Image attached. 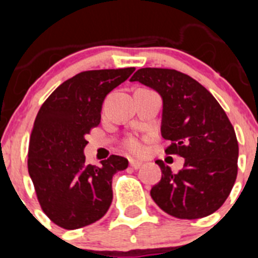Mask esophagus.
Wrapping results in <instances>:
<instances>
[{"mask_svg": "<svg viewBox=\"0 0 258 258\" xmlns=\"http://www.w3.org/2000/svg\"><path fill=\"white\" fill-rule=\"evenodd\" d=\"M129 164H131V166L133 168V169H140L141 166H142V163L137 160H131L129 161Z\"/></svg>", "mask_w": 258, "mask_h": 258, "instance_id": "34e87169", "label": "esophagus"}]
</instances>
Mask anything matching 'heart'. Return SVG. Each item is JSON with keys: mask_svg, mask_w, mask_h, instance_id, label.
I'll return each instance as SVG.
<instances>
[{"mask_svg": "<svg viewBox=\"0 0 258 258\" xmlns=\"http://www.w3.org/2000/svg\"><path fill=\"white\" fill-rule=\"evenodd\" d=\"M124 147L133 155H141L143 152L142 142L136 137H129L127 140H125Z\"/></svg>", "mask_w": 258, "mask_h": 258, "instance_id": "1", "label": "heart"}]
</instances>
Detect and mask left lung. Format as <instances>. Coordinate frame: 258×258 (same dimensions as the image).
<instances>
[{"instance_id":"1","label":"left lung","mask_w":258,"mask_h":258,"mask_svg":"<svg viewBox=\"0 0 258 258\" xmlns=\"http://www.w3.org/2000/svg\"><path fill=\"white\" fill-rule=\"evenodd\" d=\"M131 81L161 95V136L172 142L165 152L184 159L178 173L156 161L161 179L151 198L175 218L207 217L225 203L238 174L239 146L229 117L202 84L178 71L141 68Z\"/></svg>"}]
</instances>
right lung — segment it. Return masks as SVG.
Wrapping results in <instances>:
<instances>
[{
  "label": "right lung",
  "instance_id": "add662e5",
  "mask_svg": "<svg viewBox=\"0 0 258 258\" xmlns=\"http://www.w3.org/2000/svg\"><path fill=\"white\" fill-rule=\"evenodd\" d=\"M134 67L80 72L59 85L36 116L28 172L38 203L52 222L67 230L101 220L112 203V177L127 168L111 155L101 166L86 165V134L101 122L104 98L129 79Z\"/></svg>",
  "mask_w": 258,
  "mask_h": 258
}]
</instances>
